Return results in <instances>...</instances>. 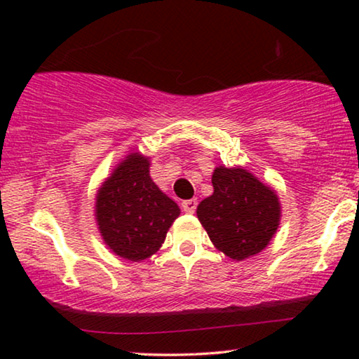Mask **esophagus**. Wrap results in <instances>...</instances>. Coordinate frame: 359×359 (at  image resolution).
<instances>
[{
  "instance_id": "34e87169",
  "label": "esophagus",
  "mask_w": 359,
  "mask_h": 359,
  "mask_svg": "<svg viewBox=\"0 0 359 359\" xmlns=\"http://www.w3.org/2000/svg\"><path fill=\"white\" fill-rule=\"evenodd\" d=\"M181 208H183V210H184L186 214H194L196 208H198V201H196V199L183 201V203H181Z\"/></svg>"
}]
</instances>
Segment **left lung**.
Masks as SVG:
<instances>
[{
  "label": "left lung",
  "instance_id": "obj_1",
  "mask_svg": "<svg viewBox=\"0 0 359 359\" xmlns=\"http://www.w3.org/2000/svg\"><path fill=\"white\" fill-rule=\"evenodd\" d=\"M212 186L196 214L214 247L235 262L263 252L281 220L276 191L248 170L222 165L214 170Z\"/></svg>",
  "mask_w": 359,
  "mask_h": 359
}]
</instances>
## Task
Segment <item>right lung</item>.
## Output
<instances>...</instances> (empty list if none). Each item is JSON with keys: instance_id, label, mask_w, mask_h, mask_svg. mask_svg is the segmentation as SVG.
Wrapping results in <instances>:
<instances>
[{"instance_id": "add662e5", "label": "right lung", "mask_w": 359, "mask_h": 359, "mask_svg": "<svg viewBox=\"0 0 359 359\" xmlns=\"http://www.w3.org/2000/svg\"><path fill=\"white\" fill-rule=\"evenodd\" d=\"M180 212L150 178V158L140 151L121 160L95 199L96 224L107 248L135 263L158 252Z\"/></svg>"}]
</instances>
